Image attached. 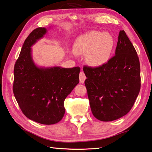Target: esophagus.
Here are the masks:
<instances>
[{"mask_svg":"<svg viewBox=\"0 0 152 152\" xmlns=\"http://www.w3.org/2000/svg\"><path fill=\"white\" fill-rule=\"evenodd\" d=\"M79 79H80V83H82V84H83L84 81H85V80L86 79V75H85V74L84 73V72L82 71V72H80Z\"/></svg>","mask_w":152,"mask_h":152,"instance_id":"esophagus-1","label":"esophagus"}]
</instances>
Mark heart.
<instances>
[{"instance_id":"heart-1","label":"heart","mask_w":152,"mask_h":152,"mask_svg":"<svg viewBox=\"0 0 152 152\" xmlns=\"http://www.w3.org/2000/svg\"><path fill=\"white\" fill-rule=\"evenodd\" d=\"M114 45V38L109 33L91 30L77 38L74 51L77 54H86L90 65L100 66L110 58Z\"/></svg>"}]
</instances>
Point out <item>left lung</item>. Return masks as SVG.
I'll list each match as a JSON object with an SVG mask.
<instances>
[{
    "label": "left lung",
    "mask_w": 152,
    "mask_h": 152,
    "mask_svg": "<svg viewBox=\"0 0 152 152\" xmlns=\"http://www.w3.org/2000/svg\"><path fill=\"white\" fill-rule=\"evenodd\" d=\"M83 70L94 116L110 122L130 111L141 86L140 64L136 49L124 30L120 31L114 56L98 67L84 66Z\"/></svg>",
    "instance_id": "8db88e82"
}]
</instances>
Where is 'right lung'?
<instances>
[{"label":"right lung","mask_w":152,"mask_h":152,"mask_svg":"<svg viewBox=\"0 0 152 152\" xmlns=\"http://www.w3.org/2000/svg\"><path fill=\"white\" fill-rule=\"evenodd\" d=\"M46 32L45 28L39 27L24 41L14 68L13 93L26 117L50 125L64 116V100L79 83L80 68H40L35 65L31 46Z\"/></svg>","instance_id":"obj_1"}]
</instances>
